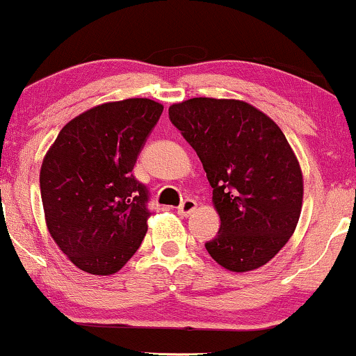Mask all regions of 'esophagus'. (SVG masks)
Returning a JSON list of instances; mask_svg holds the SVG:
<instances>
[{"instance_id": "1", "label": "esophagus", "mask_w": 356, "mask_h": 356, "mask_svg": "<svg viewBox=\"0 0 356 356\" xmlns=\"http://www.w3.org/2000/svg\"><path fill=\"white\" fill-rule=\"evenodd\" d=\"M196 208H198V203H196L195 200H185L178 206V214L181 218H188Z\"/></svg>"}]
</instances>
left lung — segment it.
Segmentation results:
<instances>
[{
    "mask_svg": "<svg viewBox=\"0 0 356 356\" xmlns=\"http://www.w3.org/2000/svg\"><path fill=\"white\" fill-rule=\"evenodd\" d=\"M168 113L213 188L221 227L206 251L231 272L266 266L291 239L304 201L299 160L282 130L236 99H188Z\"/></svg>",
    "mask_w": 356,
    "mask_h": 356,
    "instance_id": "obj_1",
    "label": "left lung"
}]
</instances>
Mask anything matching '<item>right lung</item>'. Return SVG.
I'll return each instance as SVG.
<instances>
[{
  "label": "right lung",
  "mask_w": 356,
  "mask_h": 356,
  "mask_svg": "<svg viewBox=\"0 0 356 356\" xmlns=\"http://www.w3.org/2000/svg\"><path fill=\"white\" fill-rule=\"evenodd\" d=\"M161 112L152 99L95 105L67 122L44 155L47 231L77 269L115 274L142 244L152 213L131 171Z\"/></svg>",
  "instance_id": "add662e5"
}]
</instances>
